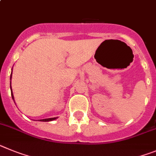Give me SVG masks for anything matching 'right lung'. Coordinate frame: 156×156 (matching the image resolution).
<instances>
[{
  "label": "right lung",
  "instance_id": "1",
  "mask_svg": "<svg viewBox=\"0 0 156 156\" xmlns=\"http://www.w3.org/2000/svg\"><path fill=\"white\" fill-rule=\"evenodd\" d=\"M11 78H12V74H11ZM11 93H12V97L14 100V96H13L12 93V87H11ZM57 119V117L55 118H50V119H41L40 121L41 122H49V121H52V120H55V119Z\"/></svg>",
  "mask_w": 156,
  "mask_h": 156
}]
</instances>
